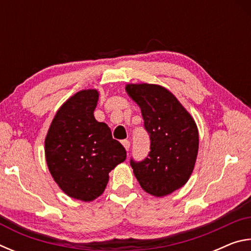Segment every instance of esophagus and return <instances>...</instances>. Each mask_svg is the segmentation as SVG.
<instances>
[{
	"label": "esophagus",
	"mask_w": 251,
	"mask_h": 251,
	"mask_svg": "<svg viewBox=\"0 0 251 251\" xmlns=\"http://www.w3.org/2000/svg\"><path fill=\"white\" fill-rule=\"evenodd\" d=\"M122 144H123V146L125 147V150H126L127 151H129V147H130V143H129L128 141H127V139H125V141L122 142Z\"/></svg>",
	"instance_id": "1"
}]
</instances>
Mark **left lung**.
Returning a JSON list of instances; mask_svg holds the SVG:
<instances>
[{"mask_svg":"<svg viewBox=\"0 0 251 251\" xmlns=\"http://www.w3.org/2000/svg\"><path fill=\"white\" fill-rule=\"evenodd\" d=\"M125 90L141 107L151 137L146 158L130 160L134 175L151 196H167L184 186L194 171L199 146L197 125L175 95L160 85L127 84Z\"/></svg>","mask_w":251,"mask_h":251,"instance_id":"1","label":"left lung"}]
</instances>
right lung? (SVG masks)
Wrapping results in <instances>:
<instances>
[{
    "label": "right lung",
    "mask_w": 251,
    "mask_h": 251,
    "mask_svg": "<svg viewBox=\"0 0 251 251\" xmlns=\"http://www.w3.org/2000/svg\"><path fill=\"white\" fill-rule=\"evenodd\" d=\"M97 90L71 96L55 114L45 137V159L54 181L67 196L93 201L104 193L108 174L126 159L105 123L95 120Z\"/></svg>",
    "instance_id": "1"
}]
</instances>
